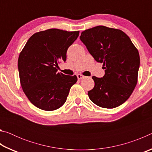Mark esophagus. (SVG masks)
Masks as SVG:
<instances>
[{
    "instance_id": "obj_1",
    "label": "esophagus",
    "mask_w": 152,
    "mask_h": 152,
    "mask_svg": "<svg viewBox=\"0 0 152 152\" xmlns=\"http://www.w3.org/2000/svg\"><path fill=\"white\" fill-rule=\"evenodd\" d=\"M77 78H78V80H81V79L84 78V76L82 75V74H77Z\"/></svg>"
}]
</instances>
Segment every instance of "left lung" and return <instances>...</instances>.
Segmentation results:
<instances>
[{
	"label": "left lung",
	"instance_id": "obj_1",
	"mask_svg": "<svg viewBox=\"0 0 152 152\" xmlns=\"http://www.w3.org/2000/svg\"><path fill=\"white\" fill-rule=\"evenodd\" d=\"M80 39L104 69L102 78L92 77L94 87L88 92L90 99L106 109L124 103L137 84L140 64L138 50L130 38L121 30L100 25L82 31Z\"/></svg>",
	"mask_w": 152,
	"mask_h": 152
}]
</instances>
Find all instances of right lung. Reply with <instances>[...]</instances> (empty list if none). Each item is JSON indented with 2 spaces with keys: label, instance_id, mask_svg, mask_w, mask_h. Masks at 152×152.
Wrapping results in <instances>:
<instances>
[{
  "label": "right lung",
  "instance_id": "obj_1",
  "mask_svg": "<svg viewBox=\"0 0 152 152\" xmlns=\"http://www.w3.org/2000/svg\"><path fill=\"white\" fill-rule=\"evenodd\" d=\"M79 35L78 31L50 29L33 34L18 60L20 85L31 103L48 111L65 103L76 75L58 72V63L66 61V52Z\"/></svg>",
  "mask_w": 152,
  "mask_h": 152
}]
</instances>
